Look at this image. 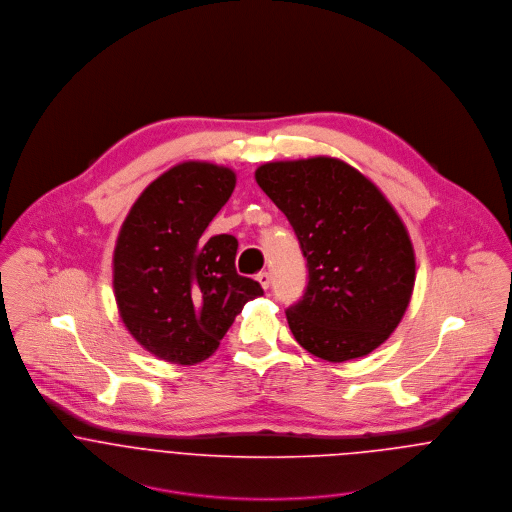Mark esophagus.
Masks as SVG:
<instances>
[{"mask_svg":"<svg viewBox=\"0 0 512 512\" xmlns=\"http://www.w3.org/2000/svg\"><path fill=\"white\" fill-rule=\"evenodd\" d=\"M256 280H258V284H260L264 290L270 288V274H268V272H260V274L256 276Z\"/></svg>","mask_w":512,"mask_h":512,"instance_id":"34e87169","label":"esophagus"}]
</instances>
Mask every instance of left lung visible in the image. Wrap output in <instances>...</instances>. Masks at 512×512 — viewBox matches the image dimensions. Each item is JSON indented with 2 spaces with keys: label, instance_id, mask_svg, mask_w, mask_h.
<instances>
[{
  "label": "left lung",
  "instance_id": "left-lung-1",
  "mask_svg": "<svg viewBox=\"0 0 512 512\" xmlns=\"http://www.w3.org/2000/svg\"><path fill=\"white\" fill-rule=\"evenodd\" d=\"M256 183L288 217L309 282L286 317L311 355L345 363L380 347L402 321L416 282L412 240L361 171L335 157L272 161Z\"/></svg>",
  "mask_w": 512,
  "mask_h": 512
}]
</instances>
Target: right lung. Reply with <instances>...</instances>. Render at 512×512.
<instances>
[{"instance_id": "1", "label": "right lung", "mask_w": 512, "mask_h": 512, "mask_svg": "<svg viewBox=\"0 0 512 512\" xmlns=\"http://www.w3.org/2000/svg\"><path fill=\"white\" fill-rule=\"evenodd\" d=\"M236 175L224 165L185 161L149 183L114 248V293L132 337L161 361L197 365L219 349L244 303L262 295L236 274L238 240L207 236Z\"/></svg>"}]
</instances>
